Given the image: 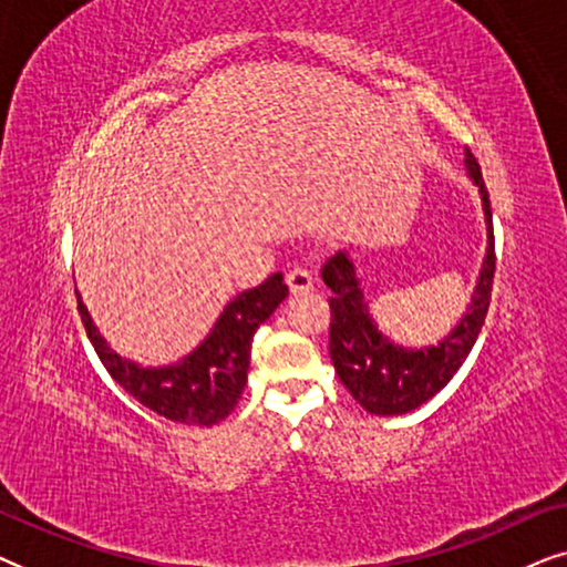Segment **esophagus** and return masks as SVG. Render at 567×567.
Instances as JSON below:
<instances>
[{
	"instance_id": "34e87169",
	"label": "esophagus",
	"mask_w": 567,
	"mask_h": 567,
	"mask_svg": "<svg viewBox=\"0 0 567 567\" xmlns=\"http://www.w3.org/2000/svg\"><path fill=\"white\" fill-rule=\"evenodd\" d=\"M286 284H289L291 293H301V291H309L315 286V278L309 274L307 268H291L289 274H286Z\"/></svg>"
}]
</instances>
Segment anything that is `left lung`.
<instances>
[{
    "mask_svg": "<svg viewBox=\"0 0 567 567\" xmlns=\"http://www.w3.org/2000/svg\"><path fill=\"white\" fill-rule=\"evenodd\" d=\"M464 173L480 193L485 214L487 245L470 305L454 328L431 346H402L382 332L371 315V305L361 289V276L348 250H338L324 262L322 281L330 293V359L340 382L355 402L371 415H402L421 408L439 390H444L467 359L483 330L491 305L495 274L493 214L477 159L464 150Z\"/></svg>",
    "mask_w": 567,
    "mask_h": 567,
    "instance_id": "1",
    "label": "left lung"
}]
</instances>
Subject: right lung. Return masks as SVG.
<instances>
[{"mask_svg":"<svg viewBox=\"0 0 567 567\" xmlns=\"http://www.w3.org/2000/svg\"><path fill=\"white\" fill-rule=\"evenodd\" d=\"M289 297L284 276L274 274L255 289L237 293L227 301L214 328L200 343L177 361L144 367L113 351L103 332L97 330L82 293L76 291L84 330L90 343L115 382L144 408L185 425H214L235 410L247 384L252 336L276 307Z\"/></svg>","mask_w":567,"mask_h":567,"instance_id":"right-lung-1","label":"right lung"}]
</instances>
